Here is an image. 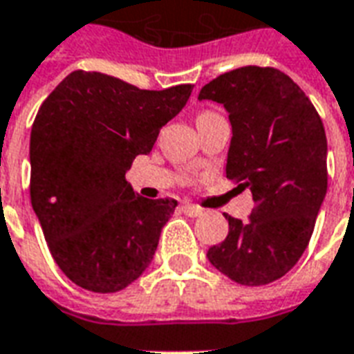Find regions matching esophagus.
I'll list each match as a JSON object with an SVG mask.
<instances>
[{"label":"esophagus","mask_w":354,"mask_h":354,"mask_svg":"<svg viewBox=\"0 0 354 354\" xmlns=\"http://www.w3.org/2000/svg\"><path fill=\"white\" fill-rule=\"evenodd\" d=\"M182 212L187 216H192V218H197V216L203 214V208L195 207L192 203H182Z\"/></svg>","instance_id":"obj_1"}]
</instances>
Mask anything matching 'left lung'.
I'll list each match as a JSON object with an SVG mask.
<instances>
[{
    "instance_id": "obj_1",
    "label": "left lung",
    "mask_w": 354,
    "mask_h": 354,
    "mask_svg": "<svg viewBox=\"0 0 354 354\" xmlns=\"http://www.w3.org/2000/svg\"><path fill=\"white\" fill-rule=\"evenodd\" d=\"M199 100L223 104L231 136L225 176L250 187L248 222L231 218L208 261L231 281L261 286L301 258L326 197V132L317 109L286 73L245 66L201 88Z\"/></svg>"
}]
</instances>
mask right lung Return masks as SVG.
Wrapping results in <instances>:
<instances>
[{
    "label": "right lung",
    "instance_id": "right-lung-1",
    "mask_svg": "<svg viewBox=\"0 0 354 354\" xmlns=\"http://www.w3.org/2000/svg\"><path fill=\"white\" fill-rule=\"evenodd\" d=\"M192 85L144 91L72 72L43 102L30 136V199L62 273L91 292H119L146 271L174 199H146L124 180Z\"/></svg>",
    "mask_w": 354,
    "mask_h": 354
}]
</instances>
